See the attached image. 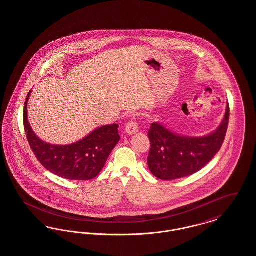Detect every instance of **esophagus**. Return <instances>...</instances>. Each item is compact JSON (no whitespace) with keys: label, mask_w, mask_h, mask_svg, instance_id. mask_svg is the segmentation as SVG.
Wrapping results in <instances>:
<instances>
[{"label":"esophagus","mask_w":256,"mask_h":256,"mask_svg":"<svg viewBox=\"0 0 256 256\" xmlns=\"http://www.w3.org/2000/svg\"><path fill=\"white\" fill-rule=\"evenodd\" d=\"M138 130H139V128H138L137 122H135L134 120H130L126 126V132L128 135H132V134L138 132Z\"/></svg>","instance_id":"obj_1"}]
</instances>
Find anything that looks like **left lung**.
Wrapping results in <instances>:
<instances>
[{
    "label": "left lung",
    "mask_w": 256,
    "mask_h": 256,
    "mask_svg": "<svg viewBox=\"0 0 256 256\" xmlns=\"http://www.w3.org/2000/svg\"><path fill=\"white\" fill-rule=\"evenodd\" d=\"M228 119V104L224 117L218 128L202 137L180 135L160 122H152L148 132L150 141L148 169L162 180L182 178L198 172L219 152L226 134Z\"/></svg>",
    "instance_id": "obj_1"
}]
</instances>
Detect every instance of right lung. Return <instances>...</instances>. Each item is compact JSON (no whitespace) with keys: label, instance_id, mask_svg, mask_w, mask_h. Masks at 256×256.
I'll return each mask as SVG.
<instances>
[{"label":"right lung","instance_id":"add662e5","mask_svg":"<svg viewBox=\"0 0 256 256\" xmlns=\"http://www.w3.org/2000/svg\"><path fill=\"white\" fill-rule=\"evenodd\" d=\"M26 98L24 126L26 139L37 160L50 172L71 180H88L102 170L112 150L120 140L119 124H106L93 130L82 140L70 145H52L42 141L28 121Z\"/></svg>","mask_w":256,"mask_h":256}]
</instances>
